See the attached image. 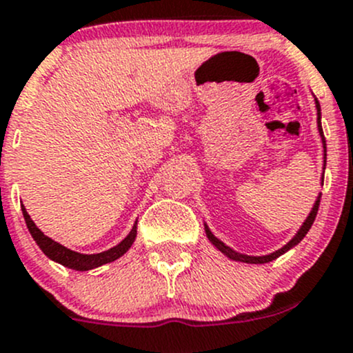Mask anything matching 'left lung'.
I'll use <instances>...</instances> for the list:
<instances>
[{
  "label": "left lung",
  "instance_id": "left-lung-1",
  "mask_svg": "<svg viewBox=\"0 0 353 353\" xmlns=\"http://www.w3.org/2000/svg\"><path fill=\"white\" fill-rule=\"evenodd\" d=\"M316 108H318V129H319V134H321V139H323V148H325V158H326V141H325V136H323V127H321V110H319V103L318 100H316ZM326 163V161H325ZM325 180V178H323ZM319 201H321V195L318 197V201H316L314 207H312V210L310 212V216H307V219L304 221V224L301 226V230L297 231V234L294 236L292 239H290L289 243L284 246V248L277 250V252L270 253V255H265V256H248V255H239V253L232 252L231 248H228L226 245H224L223 241H219V239L216 238V236L212 234V232L209 231V228L205 226V232H207V238L210 239V243H212L214 246H216L217 250H221V252L224 253V255H228L230 258H232V260H238V261H245V263H268V261L275 260V258H279L281 255H284V253L287 252V250H290L292 246H296L297 243L301 241V239L304 238V236L307 234V231L311 230L312 223H314L316 219V214H318V209H319Z\"/></svg>",
  "mask_w": 353,
  "mask_h": 353
}]
</instances>
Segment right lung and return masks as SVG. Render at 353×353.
I'll return each mask as SVG.
<instances>
[{"instance_id":"obj_1","label":"right lung","mask_w":353,"mask_h":353,"mask_svg":"<svg viewBox=\"0 0 353 353\" xmlns=\"http://www.w3.org/2000/svg\"><path fill=\"white\" fill-rule=\"evenodd\" d=\"M21 212H23L25 223H27V228H28V231H30L32 238H34L35 243L41 246L42 252L46 253L50 260L57 261V263L64 265V267L72 268V270H79V272L92 270V268H97V267H100V265H105V263H110V261L121 258L123 253L130 248V245H132L134 239H136V234H137V223H136L134 224L132 231L129 232V236H127L123 241L119 243L117 246H114V248L107 250V252H103V253H97V255H81V253H76V252H72V250H68L66 246L52 241L49 236L43 234V232L39 230L37 226H35L34 221L30 219V216H28L23 205H21Z\"/></svg>"}]
</instances>
